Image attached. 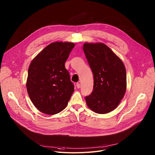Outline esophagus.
Returning a JSON list of instances; mask_svg holds the SVG:
<instances>
[{
	"label": "esophagus",
	"mask_w": 155,
	"mask_h": 155,
	"mask_svg": "<svg viewBox=\"0 0 155 155\" xmlns=\"http://www.w3.org/2000/svg\"><path fill=\"white\" fill-rule=\"evenodd\" d=\"M76 86H77V87L78 88V89L80 87V84L79 83H77L76 84Z\"/></svg>",
	"instance_id": "34e87169"
}]
</instances>
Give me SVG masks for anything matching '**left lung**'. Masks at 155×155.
<instances>
[{
    "label": "left lung",
    "instance_id": "left-lung-1",
    "mask_svg": "<svg viewBox=\"0 0 155 155\" xmlns=\"http://www.w3.org/2000/svg\"><path fill=\"white\" fill-rule=\"evenodd\" d=\"M83 50L94 76L93 91L85 97L86 104L95 113L108 114L118 107L125 94V66L103 43H84Z\"/></svg>",
    "mask_w": 155,
    "mask_h": 155
}]
</instances>
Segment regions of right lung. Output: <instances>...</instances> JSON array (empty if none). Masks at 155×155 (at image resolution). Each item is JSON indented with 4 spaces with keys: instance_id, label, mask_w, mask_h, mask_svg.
I'll return each mask as SVG.
<instances>
[{
    "instance_id": "right-lung-1",
    "label": "right lung",
    "mask_w": 155,
    "mask_h": 155,
    "mask_svg": "<svg viewBox=\"0 0 155 155\" xmlns=\"http://www.w3.org/2000/svg\"><path fill=\"white\" fill-rule=\"evenodd\" d=\"M75 44L55 41L47 45L31 61L26 88L34 106L47 115L61 112L74 91L70 75L65 68Z\"/></svg>"
}]
</instances>
